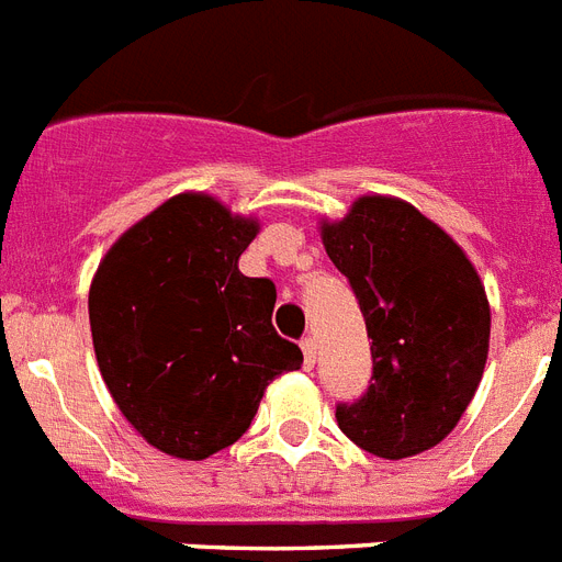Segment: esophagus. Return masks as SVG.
Here are the masks:
<instances>
[{
  "label": "esophagus",
  "mask_w": 562,
  "mask_h": 562,
  "mask_svg": "<svg viewBox=\"0 0 562 562\" xmlns=\"http://www.w3.org/2000/svg\"><path fill=\"white\" fill-rule=\"evenodd\" d=\"M302 351H304V368L316 366V339H313V336H304Z\"/></svg>",
  "instance_id": "1"
}]
</instances>
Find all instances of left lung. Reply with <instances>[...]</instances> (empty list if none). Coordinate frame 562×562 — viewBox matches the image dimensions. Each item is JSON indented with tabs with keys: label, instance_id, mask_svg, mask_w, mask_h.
<instances>
[{
	"label": "left lung",
	"instance_id": "obj_1",
	"mask_svg": "<svg viewBox=\"0 0 562 562\" xmlns=\"http://www.w3.org/2000/svg\"><path fill=\"white\" fill-rule=\"evenodd\" d=\"M322 244L351 281L374 359L368 392L336 406L339 429L389 461L432 450L482 383V278L441 226L394 196H359L342 220L322 223Z\"/></svg>",
	"mask_w": 562,
	"mask_h": 562
}]
</instances>
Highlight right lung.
I'll use <instances>...</instances> for the list:
<instances>
[{
  "label": "right lung",
  "instance_id": "add662e5",
  "mask_svg": "<svg viewBox=\"0 0 562 562\" xmlns=\"http://www.w3.org/2000/svg\"><path fill=\"white\" fill-rule=\"evenodd\" d=\"M258 220L179 194L127 228L89 286L98 368L156 450L203 461L249 429L267 385L302 368L272 327L276 284L237 269Z\"/></svg>",
  "mask_w": 562,
  "mask_h": 562
}]
</instances>
